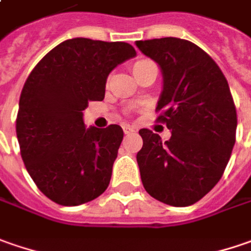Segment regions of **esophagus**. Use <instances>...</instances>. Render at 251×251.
<instances>
[{
  "instance_id": "esophagus-1",
  "label": "esophagus",
  "mask_w": 251,
  "mask_h": 251,
  "mask_svg": "<svg viewBox=\"0 0 251 251\" xmlns=\"http://www.w3.org/2000/svg\"><path fill=\"white\" fill-rule=\"evenodd\" d=\"M122 127H124V132H125V135H130V133H133V132H135V129H133V127H132L130 125H124Z\"/></svg>"
}]
</instances>
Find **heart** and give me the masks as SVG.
<instances>
[{
  "instance_id": "1",
  "label": "heart",
  "mask_w": 251,
  "mask_h": 251,
  "mask_svg": "<svg viewBox=\"0 0 251 251\" xmlns=\"http://www.w3.org/2000/svg\"><path fill=\"white\" fill-rule=\"evenodd\" d=\"M146 63H149V60H140V61H136L135 64H133V70L135 69H137V67H140V66H143V64H146Z\"/></svg>"
}]
</instances>
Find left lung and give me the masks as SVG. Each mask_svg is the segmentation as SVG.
<instances>
[{
    "label": "left lung",
    "instance_id": "8db88e82",
    "mask_svg": "<svg viewBox=\"0 0 251 251\" xmlns=\"http://www.w3.org/2000/svg\"><path fill=\"white\" fill-rule=\"evenodd\" d=\"M157 63L163 90L156 111L171 137L140 129L137 166L145 190L171 206H188L221 180L232 154L237 116L229 84L218 64L197 45L178 38L137 40Z\"/></svg>",
    "mask_w": 251,
    "mask_h": 251
}]
</instances>
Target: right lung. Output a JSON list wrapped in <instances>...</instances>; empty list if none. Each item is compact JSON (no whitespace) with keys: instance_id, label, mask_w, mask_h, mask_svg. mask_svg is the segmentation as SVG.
I'll return each instance as SVG.
<instances>
[{"instance_id":"obj_1","label":"right lung","mask_w":251,"mask_h":251,"mask_svg":"<svg viewBox=\"0 0 251 251\" xmlns=\"http://www.w3.org/2000/svg\"><path fill=\"white\" fill-rule=\"evenodd\" d=\"M135 56L125 42L74 38L50 50L29 74L17 137L29 176L53 202L75 206L108 188L124 130L87 127L82 111L88 101L104 100L109 73Z\"/></svg>"}]
</instances>
